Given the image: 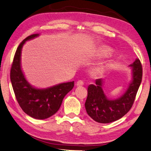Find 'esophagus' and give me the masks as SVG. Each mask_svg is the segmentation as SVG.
<instances>
[{
	"label": "esophagus",
	"instance_id": "esophagus-1",
	"mask_svg": "<svg viewBox=\"0 0 151 151\" xmlns=\"http://www.w3.org/2000/svg\"><path fill=\"white\" fill-rule=\"evenodd\" d=\"M83 85V81L82 80H78L76 83L77 86H82Z\"/></svg>",
	"mask_w": 151,
	"mask_h": 151
}]
</instances>
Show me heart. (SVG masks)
I'll use <instances>...</instances> for the list:
<instances>
[{"instance_id": "b5f03b06", "label": "heart", "mask_w": 151, "mask_h": 151, "mask_svg": "<svg viewBox=\"0 0 151 151\" xmlns=\"http://www.w3.org/2000/svg\"><path fill=\"white\" fill-rule=\"evenodd\" d=\"M109 51H106L104 52V54L105 55H107V54L109 53ZM103 71V68H102V67H100V68H98L96 70V73H102Z\"/></svg>"}]
</instances>
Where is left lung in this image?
<instances>
[{
    "mask_svg": "<svg viewBox=\"0 0 151 151\" xmlns=\"http://www.w3.org/2000/svg\"><path fill=\"white\" fill-rule=\"evenodd\" d=\"M130 66L132 68V80L119 98H107L102 89V79H98L94 85L88 86L85 107L88 114L96 122L104 124L112 122L124 116L132 108L142 81V68L138 59Z\"/></svg>",
    "mask_w": 151,
    "mask_h": 151,
    "instance_id": "left-lung-1",
    "label": "left lung"
}]
</instances>
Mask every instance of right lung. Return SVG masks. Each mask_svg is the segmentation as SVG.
Segmentation results:
<instances>
[{
  "label": "right lung",
  "instance_id": "add662e5",
  "mask_svg": "<svg viewBox=\"0 0 151 151\" xmlns=\"http://www.w3.org/2000/svg\"><path fill=\"white\" fill-rule=\"evenodd\" d=\"M39 35H29L20 43L14 54L10 77L17 102L24 112L35 119L43 120L58 112L63 98L73 89L74 81L59 83L46 89H37L26 80L21 67V49L27 41Z\"/></svg>",
  "mask_w": 151,
  "mask_h": 151
}]
</instances>
